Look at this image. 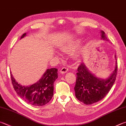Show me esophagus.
Wrapping results in <instances>:
<instances>
[{"instance_id": "obj_1", "label": "esophagus", "mask_w": 126, "mask_h": 126, "mask_svg": "<svg viewBox=\"0 0 126 126\" xmlns=\"http://www.w3.org/2000/svg\"><path fill=\"white\" fill-rule=\"evenodd\" d=\"M68 71V68L67 67H63L60 70V73L62 74H64V73H67Z\"/></svg>"}]
</instances>
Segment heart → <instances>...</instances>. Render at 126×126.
Masks as SVG:
<instances>
[{"label":"heart","mask_w":126,"mask_h":126,"mask_svg":"<svg viewBox=\"0 0 126 126\" xmlns=\"http://www.w3.org/2000/svg\"><path fill=\"white\" fill-rule=\"evenodd\" d=\"M78 45V43H75V44H74L73 45H69L68 46H65L64 47L62 50L64 52H71L72 51H73V49L75 48V47H76V46H77Z\"/></svg>","instance_id":"b5f03b06"}]
</instances>
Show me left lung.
<instances>
[{
	"label": "left lung",
	"mask_w": 126,
	"mask_h": 126,
	"mask_svg": "<svg viewBox=\"0 0 126 126\" xmlns=\"http://www.w3.org/2000/svg\"><path fill=\"white\" fill-rule=\"evenodd\" d=\"M101 39L107 41L104 32L101 31ZM116 63L115 69L110 76L102 79L91 73L84 63H81L78 68L74 87L75 96L78 100L84 104L91 105L104 98L116 80L117 74V63Z\"/></svg>",
	"instance_id": "1"
}]
</instances>
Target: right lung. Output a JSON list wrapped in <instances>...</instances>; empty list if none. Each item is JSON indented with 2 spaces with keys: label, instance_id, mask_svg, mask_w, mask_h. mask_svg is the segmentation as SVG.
<instances>
[{
  "label": "right lung",
  "instance_id": "right-lung-1",
  "mask_svg": "<svg viewBox=\"0 0 126 126\" xmlns=\"http://www.w3.org/2000/svg\"><path fill=\"white\" fill-rule=\"evenodd\" d=\"M25 33L22 38L26 36ZM57 69H47L37 83L30 86H22L18 84L10 73L11 82L14 89L22 100L33 106H41L47 104L53 95V84L58 78Z\"/></svg>",
  "mask_w": 126,
  "mask_h": 126
}]
</instances>
